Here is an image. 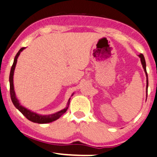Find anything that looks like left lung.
<instances>
[{
  "instance_id": "8db88e82",
  "label": "left lung",
  "mask_w": 157,
  "mask_h": 157,
  "mask_svg": "<svg viewBox=\"0 0 157 157\" xmlns=\"http://www.w3.org/2000/svg\"><path fill=\"white\" fill-rule=\"evenodd\" d=\"M139 57H140V59H141L142 67H143L144 72H145V73H146V76H147V89H148V85H149V82H148V75L147 72V68H146V61H145V59H144V55L142 54H140L139 55Z\"/></svg>"
}]
</instances>
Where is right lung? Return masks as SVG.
Instances as JSON below:
<instances>
[{
  "label": "right lung",
  "instance_id": "right-lung-1",
  "mask_svg": "<svg viewBox=\"0 0 157 157\" xmlns=\"http://www.w3.org/2000/svg\"><path fill=\"white\" fill-rule=\"evenodd\" d=\"M25 49V47H23L18 52V53L16 54L15 58H14V61L13 63V65L10 69V76H9V82H10V98H11L12 102H13V105L28 120L32 121L33 123H36V124H48V123L53 122V121L57 120L58 118H59L61 116H62L64 113L67 111V108L70 105V98H69V100L67 102V107L64 109H62L59 111H58L55 113H52L49 115H41L38 114L36 113L31 111V110L27 109L26 108H25L22 105H21L19 100L17 98H16L15 90H14V85H13V75H14V70H15L16 63H17V59L18 56L20 55L21 52ZM74 95V93H72V96Z\"/></svg>",
  "mask_w": 157,
  "mask_h": 157
}]
</instances>
